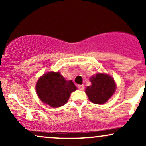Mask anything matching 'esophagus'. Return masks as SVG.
I'll return each instance as SVG.
<instances>
[{"label":"esophagus","instance_id":"esophagus-1","mask_svg":"<svg viewBox=\"0 0 146 146\" xmlns=\"http://www.w3.org/2000/svg\"><path fill=\"white\" fill-rule=\"evenodd\" d=\"M78 87L80 90H84V86L83 84L82 85H78Z\"/></svg>","mask_w":146,"mask_h":146}]
</instances>
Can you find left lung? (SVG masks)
I'll return each instance as SVG.
<instances>
[{
    "label": "left lung",
    "mask_w": 146,
    "mask_h": 146,
    "mask_svg": "<svg viewBox=\"0 0 146 146\" xmlns=\"http://www.w3.org/2000/svg\"><path fill=\"white\" fill-rule=\"evenodd\" d=\"M90 80L92 85L87 86L85 92L93 103L97 104H104L115 93V83L109 75L98 73Z\"/></svg>",
    "instance_id": "obj_1"
}]
</instances>
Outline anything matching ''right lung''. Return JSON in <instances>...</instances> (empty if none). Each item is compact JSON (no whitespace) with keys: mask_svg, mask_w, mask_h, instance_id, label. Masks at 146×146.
Listing matches in <instances>:
<instances>
[{"mask_svg":"<svg viewBox=\"0 0 146 146\" xmlns=\"http://www.w3.org/2000/svg\"><path fill=\"white\" fill-rule=\"evenodd\" d=\"M36 88L42 102L56 108L65 104L77 88L71 80H65L59 72H49L38 80Z\"/></svg>","mask_w":146,"mask_h":146,"instance_id":"right-lung-1","label":"right lung"}]
</instances>
